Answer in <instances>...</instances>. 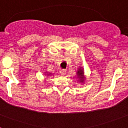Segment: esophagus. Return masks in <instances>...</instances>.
Here are the masks:
<instances>
[{"mask_svg": "<svg viewBox=\"0 0 128 128\" xmlns=\"http://www.w3.org/2000/svg\"><path fill=\"white\" fill-rule=\"evenodd\" d=\"M60 73L61 75H62V76H64V75H65L66 73V70L64 69H61L60 70Z\"/></svg>", "mask_w": 128, "mask_h": 128, "instance_id": "esophagus-1", "label": "esophagus"}]
</instances>
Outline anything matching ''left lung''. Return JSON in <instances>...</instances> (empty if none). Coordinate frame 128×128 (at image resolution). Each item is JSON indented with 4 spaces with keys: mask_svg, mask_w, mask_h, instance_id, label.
I'll return each instance as SVG.
<instances>
[{
    "mask_svg": "<svg viewBox=\"0 0 128 128\" xmlns=\"http://www.w3.org/2000/svg\"><path fill=\"white\" fill-rule=\"evenodd\" d=\"M76 73H77L76 77H77L79 83H84L86 80V77L84 75V69L82 67L78 68Z\"/></svg>",
    "mask_w": 128,
    "mask_h": 128,
    "instance_id": "1",
    "label": "left lung"
}]
</instances>
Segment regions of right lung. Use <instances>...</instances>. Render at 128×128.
Masks as SVG:
<instances>
[{"instance_id":"right-lung-1","label":"right lung","mask_w":128,"mask_h":128,"mask_svg":"<svg viewBox=\"0 0 128 128\" xmlns=\"http://www.w3.org/2000/svg\"><path fill=\"white\" fill-rule=\"evenodd\" d=\"M45 73H46V74H45V76H48V77H49V76H52V74H51V73H48V72H45Z\"/></svg>"}]
</instances>
